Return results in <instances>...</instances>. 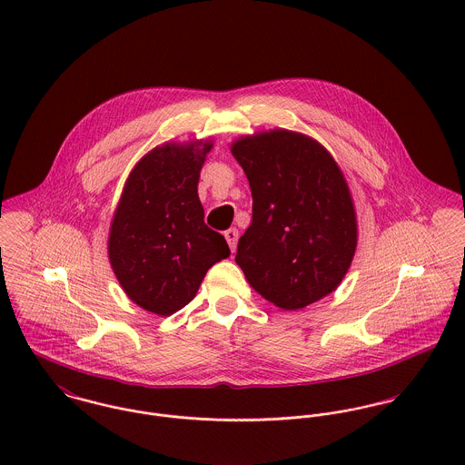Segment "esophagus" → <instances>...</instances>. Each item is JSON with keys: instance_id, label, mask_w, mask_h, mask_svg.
Listing matches in <instances>:
<instances>
[{"instance_id": "esophagus-1", "label": "esophagus", "mask_w": 465, "mask_h": 465, "mask_svg": "<svg viewBox=\"0 0 465 465\" xmlns=\"http://www.w3.org/2000/svg\"><path fill=\"white\" fill-rule=\"evenodd\" d=\"M223 236H225V240H227V243H229L231 251L234 252V251H236V245H238V229H236V227H231V229H227Z\"/></svg>"}]
</instances>
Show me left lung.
Here are the masks:
<instances>
[{
    "label": "left lung",
    "instance_id": "left-lung-1",
    "mask_svg": "<svg viewBox=\"0 0 465 465\" xmlns=\"http://www.w3.org/2000/svg\"><path fill=\"white\" fill-rule=\"evenodd\" d=\"M252 193V222L236 263L251 286L282 310L336 290L356 251V213L343 173L315 139L284 129L231 144Z\"/></svg>",
    "mask_w": 465,
    "mask_h": 465
}]
</instances>
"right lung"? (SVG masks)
<instances>
[{
  "instance_id": "1",
  "label": "right lung",
  "mask_w": 465,
  "mask_h": 465,
  "mask_svg": "<svg viewBox=\"0 0 465 465\" xmlns=\"http://www.w3.org/2000/svg\"><path fill=\"white\" fill-rule=\"evenodd\" d=\"M211 141L166 143L134 166L109 234V262L137 306L161 317L183 310L214 263L229 258L225 238L203 223L197 186Z\"/></svg>"
}]
</instances>
